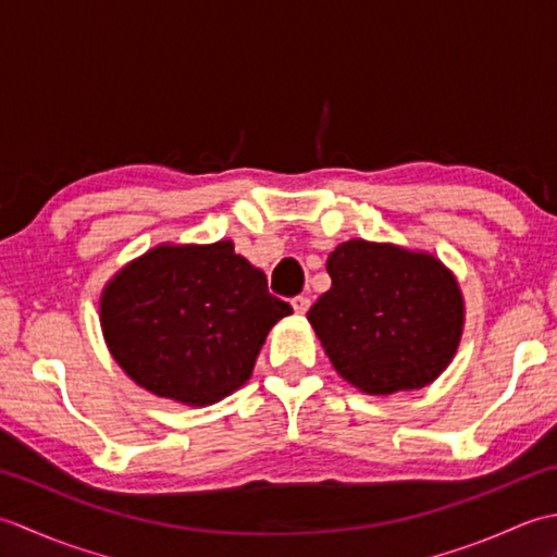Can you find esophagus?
I'll use <instances>...</instances> for the list:
<instances>
[{"label":"esophagus","mask_w":557,"mask_h":557,"mask_svg":"<svg viewBox=\"0 0 557 557\" xmlns=\"http://www.w3.org/2000/svg\"><path fill=\"white\" fill-rule=\"evenodd\" d=\"M309 306H311L309 297H294L292 299V309H294V313H299V315H304L306 311H309Z\"/></svg>","instance_id":"1"}]
</instances>
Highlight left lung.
<instances>
[{"mask_svg": "<svg viewBox=\"0 0 557 557\" xmlns=\"http://www.w3.org/2000/svg\"><path fill=\"white\" fill-rule=\"evenodd\" d=\"M333 280L306 313L333 369L366 395L431 385L465 333V297L441 258L349 239L327 256Z\"/></svg>", "mask_w": 557, "mask_h": 557, "instance_id": "1", "label": "left lung"}]
</instances>
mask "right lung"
Returning a JSON list of instances; mask_svg holds the SVG:
<instances>
[{
	"instance_id": "add662e5",
	"label": "right lung",
	"mask_w": 557,
	"mask_h": 557,
	"mask_svg": "<svg viewBox=\"0 0 557 557\" xmlns=\"http://www.w3.org/2000/svg\"><path fill=\"white\" fill-rule=\"evenodd\" d=\"M287 301L234 244H158L128 260L100 294L104 345L148 393L208 407L239 389Z\"/></svg>"
}]
</instances>
